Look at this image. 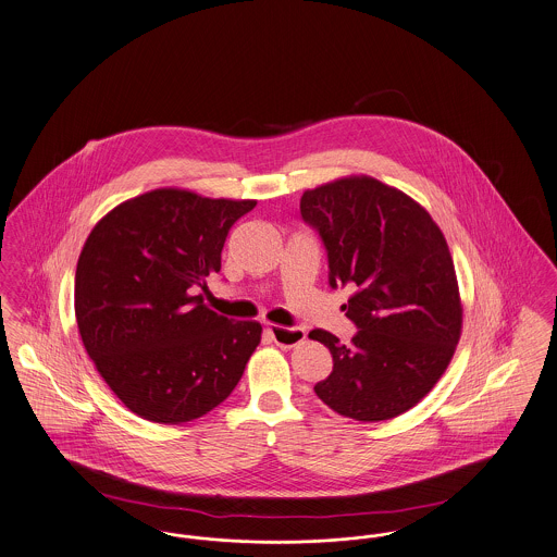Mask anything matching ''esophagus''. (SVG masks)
Instances as JSON below:
<instances>
[{"instance_id": "obj_1", "label": "esophagus", "mask_w": 557, "mask_h": 557, "mask_svg": "<svg viewBox=\"0 0 557 557\" xmlns=\"http://www.w3.org/2000/svg\"><path fill=\"white\" fill-rule=\"evenodd\" d=\"M268 333L274 339V344L283 348H293L306 339V331L301 326H278V324H268Z\"/></svg>"}]
</instances>
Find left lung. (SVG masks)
<instances>
[{
    "label": "left lung",
    "instance_id": "8db88e82",
    "mask_svg": "<svg viewBox=\"0 0 557 557\" xmlns=\"http://www.w3.org/2000/svg\"><path fill=\"white\" fill-rule=\"evenodd\" d=\"M301 220L321 236L329 287L354 285L344 304L350 344L329 331L310 337L333 356L314 385L326 407L356 421H383L414 407L446 371L461 335L455 265L432 215L369 176L306 190Z\"/></svg>",
    "mask_w": 557,
    "mask_h": 557
}]
</instances>
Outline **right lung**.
Wrapping results in <instances>:
<instances>
[{
	"instance_id": "right-lung-1",
	"label": "right lung",
	"mask_w": 557,
	"mask_h": 557,
	"mask_svg": "<svg viewBox=\"0 0 557 557\" xmlns=\"http://www.w3.org/2000/svg\"><path fill=\"white\" fill-rule=\"evenodd\" d=\"M253 207L159 188L89 233L75 272L79 335L102 380L143 419H199L243 377L262 324L220 317L197 292L220 272L226 236Z\"/></svg>"
}]
</instances>
